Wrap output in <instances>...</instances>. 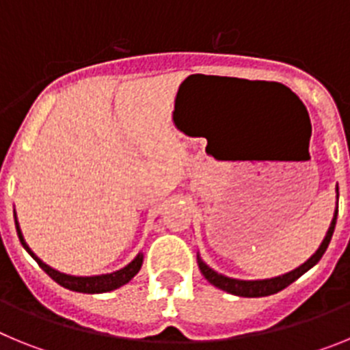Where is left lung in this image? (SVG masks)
Wrapping results in <instances>:
<instances>
[{
  "instance_id": "left-lung-1",
  "label": "left lung",
  "mask_w": 350,
  "mask_h": 350,
  "mask_svg": "<svg viewBox=\"0 0 350 350\" xmlns=\"http://www.w3.org/2000/svg\"><path fill=\"white\" fill-rule=\"evenodd\" d=\"M336 198H338V185H336ZM336 215H338V203H336V210L335 215H333V221L329 224V230H327L326 237H324L323 243L319 245V249L315 250V254L312 256L310 259L303 262L301 267H298L296 270L289 271V273L279 275V277H273V279H262V280H240V279H231V277H226V275L217 273L215 270L205 265L198 254V267L202 270L203 277L208 280L212 286L219 287V289L226 291V293H230V295L234 296H243V298H259V296H270L275 295V293H279V291L286 289L289 284L295 282L296 279H299L305 271L310 270L312 267H315L319 259L323 258V254L326 252L327 245L332 242L333 231H335V224H336Z\"/></svg>"
}]
</instances>
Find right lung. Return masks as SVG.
<instances>
[{
  "mask_svg": "<svg viewBox=\"0 0 350 350\" xmlns=\"http://www.w3.org/2000/svg\"><path fill=\"white\" fill-rule=\"evenodd\" d=\"M14 217H15V212H14ZM15 228H17L18 240H21L23 247L27 250V252H29L31 258L38 262L40 268H42V270L45 271V273H47L52 280H55V282L59 284V286L66 287V289H70V291H75V293H88V295H96V293H108V291L117 289V287L128 284L129 280H131L133 277L138 273V271H140L142 262H144V254L140 252L137 258L129 262L128 267L120 268V270L113 271V273L92 275V277H75V275L61 273V271L54 270V268H51L49 265H45V262H43L42 259H40L38 256H36L35 252L29 249V247H27L26 240H24V237H23V231H21V228H18L17 217H15Z\"/></svg>",
  "mask_w": 350,
  "mask_h": 350,
  "instance_id": "add662e5",
  "label": "right lung"
}]
</instances>
